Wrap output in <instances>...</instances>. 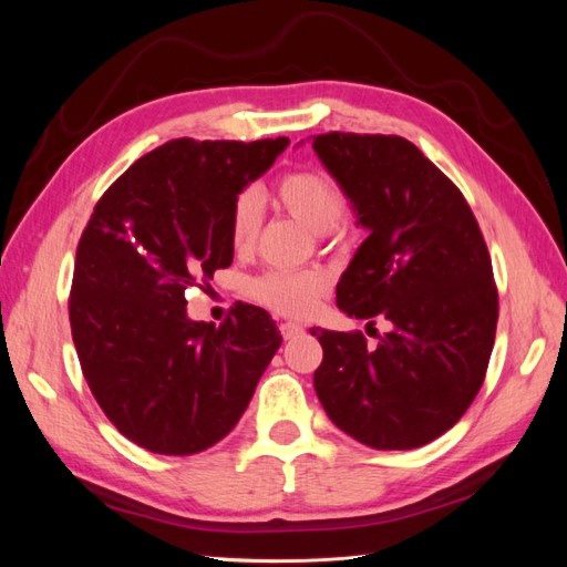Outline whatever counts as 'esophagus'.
Instances as JSON below:
<instances>
[{"label": "esophagus", "instance_id": "esophagus-1", "mask_svg": "<svg viewBox=\"0 0 567 567\" xmlns=\"http://www.w3.org/2000/svg\"><path fill=\"white\" fill-rule=\"evenodd\" d=\"M279 331H281V336L286 338V340H290V338H296V336H300L305 329L300 323H293V321H284L281 326H279Z\"/></svg>", "mask_w": 567, "mask_h": 567}]
</instances>
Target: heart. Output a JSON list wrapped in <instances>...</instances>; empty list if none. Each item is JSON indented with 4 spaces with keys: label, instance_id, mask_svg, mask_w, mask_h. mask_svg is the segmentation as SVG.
<instances>
[{
    "label": "heart",
    "instance_id": "obj_1",
    "mask_svg": "<svg viewBox=\"0 0 567 567\" xmlns=\"http://www.w3.org/2000/svg\"><path fill=\"white\" fill-rule=\"evenodd\" d=\"M274 200L290 217H296L307 229L323 238L338 236L340 221L348 213V196L340 184L319 169H293L279 177L274 186ZM260 229V205L241 194L229 215V241L236 250H248ZM329 288V279L321 271H290L274 269L257 277L250 286L252 296L286 317L310 315Z\"/></svg>",
    "mask_w": 567,
    "mask_h": 567
}]
</instances>
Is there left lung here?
Segmentation results:
<instances>
[{"mask_svg":"<svg viewBox=\"0 0 567 567\" xmlns=\"http://www.w3.org/2000/svg\"><path fill=\"white\" fill-rule=\"evenodd\" d=\"M326 169L369 229L336 288L350 317L390 321L323 331L315 390L329 419L373 450H414L447 433L485 381L499 293L483 231L458 186L398 134H317Z\"/></svg>","mask_w":567,"mask_h":567,"instance_id":"8db88e82","label":"left lung"}]
</instances>
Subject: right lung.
<instances>
[{"label": "right lung", "mask_w": 567, "mask_h": 567, "mask_svg": "<svg viewBox=\"0 0 567 567\" xmlns=\"http://www.w3.org/2000/svg\"><path fill=\"white\" fill-rule=\"evenodd\" d=\"M286 146L167 142L106 188L80 236L68 315L84 381L153 454H198L229 435L281 346L262 307L241 302L215 326L186 317L184 293L231 265V205Z\"/></svg>", "instance_id": "right-lung-1"}]
</instances>
